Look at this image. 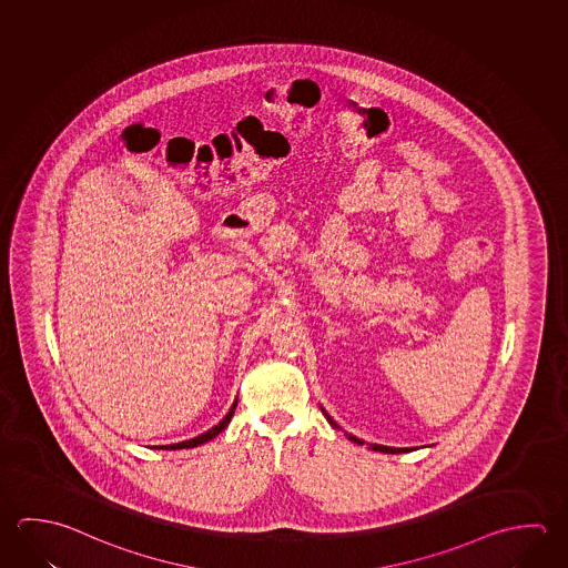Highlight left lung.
Wrapping results in <instances>:
<instances>
[{
  "label": "left lung",
  "instance_id": "8db88e82",
  "mask_svg": "<svg viewBox=\"0 0 568 568\" xmlns=\"http://www.w3.org/2000/svg\"><path fill=\"white\" fill-rule=\"evenodd\" d=\"M323 413H325V408H323ZM325 417H327L328 423H331L333 427L341 428L338 427L337 423L333 420V418L328 417V413H325ZM345 435H347L348 440H353V443H357V445H363V443H365L363 438L355 437V435H351V433H345ZM368 447H371V450H378V453H390V455L415 450L413 447H387V445H377V443H368ZM427 447H430V445H427Z\"/></svg>",
  "mask_w": 568,
  "mask_h": 568
}]
</instances>
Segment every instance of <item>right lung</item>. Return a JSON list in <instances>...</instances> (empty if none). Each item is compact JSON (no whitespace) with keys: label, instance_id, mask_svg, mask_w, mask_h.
<instances>
[{"label":"right lung","instance_id":"add662e5","mask_svg":"<svg viewBox=\"0 0 568 568\" xmlns=\"http://www.w3.org/2000/svg\"><path fill=\"white\" fill-rule=\"evenodd\" d=\"M235 407H237V398L233 400V405H231L230 413L225 415V417L221 418L220 423L215 425V427H211L210 430H205V433H201L197 437L190 438V440H181V443H173V445H155V447L151 448H161V450H180V448H193L200 447L203 443H207L211 438L217 437L220 433H223L227 425H230L231 417H233V413H235Z\"/></svg>","mask_w":568,"mask_h":568}]
</instances>
